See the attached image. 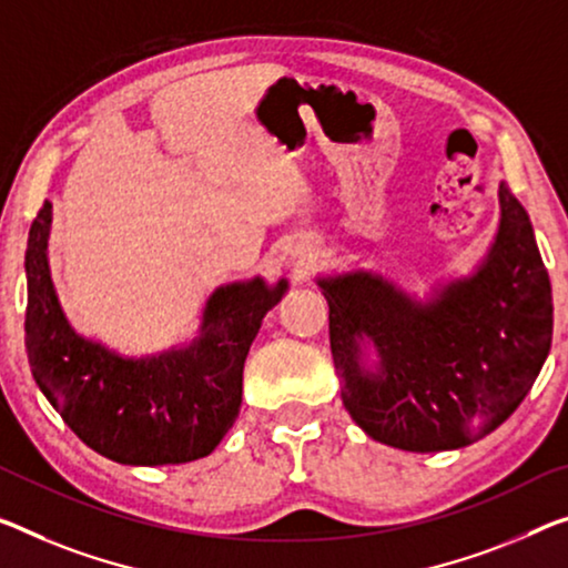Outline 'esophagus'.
<instances>
[{"label":"esophagus","mask_w":568,"mask_h":568,"mask_svg":"<svg viewBox=\"0 0 568 568\" xmlns=\"http://www.w3.org/2000/svg\"><path fill=\"white\" fill-rule=\"evenodd\" d=\"M292 261H294L296 272H307L314 261H317V251H314L312 246H296L292 251Z\"/></svg>","instance_id":"esophagus-1"}]
</instances>
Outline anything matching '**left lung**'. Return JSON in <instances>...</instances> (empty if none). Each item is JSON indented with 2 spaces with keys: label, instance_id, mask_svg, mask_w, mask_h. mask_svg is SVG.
<instances>
[{
  "label": "left lung",
  "instance_id": "obj_1",
  "mask_svg": "<svg viewBox=\"0 0 568 568\" xmlns=\"http://www.w3.org/2000/svg\"><path fill=\"white\" fill-rule=\"evenodd\" d=\"M497 200L485 258L436 284L432 300L365 268L317 276L343 404L371 439L406 452L467 447L516 412L544 368L551 282L526 207L505 182Z\"/></svg>",
  "mask_w": 568,
  "mask_h": 568
}]
</instances>
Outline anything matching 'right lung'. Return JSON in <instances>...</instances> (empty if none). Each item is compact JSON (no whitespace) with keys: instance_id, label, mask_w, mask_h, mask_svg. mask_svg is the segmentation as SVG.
I'll return each instance as SVG.
<instances>
[{"instance_id":"add662e5","label":"right lung","mask_w":568,"mask_h":568,"mask_svg":"<svg viewBox=\"0 0 568 568\" xmlns=\"http://www.w3.org/2000/svg\"><path fill=\"white\" fill-rule=\"evenodd\" d=\"M50 223L45 203L24 254V345L34 383L78 439L119 465H182L211 455L239 418L248 347L290 282L254 276L217 286L190 343L119 355L75 333L60 307L48 264Z\"/></svg>"}]
</instances>
